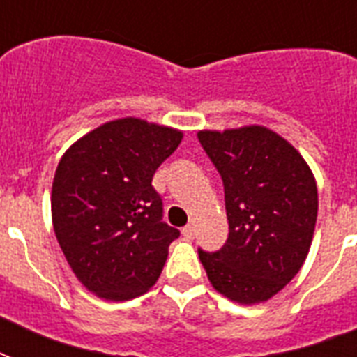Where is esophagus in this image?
Masks as SVG:
<instances>
[{
	"label": "esophagus",
	"instance_id": "obj_1",
	"mask_svg": "<svg viewBox=\"0 0 357 357\" xmlns=\"http://www.w3.org/2000/svg\"><path fill=\"white\" fill-rule=\"evenodd\" d=\"M181 234H183L185 238H189V241H190V238H195V228H192V226L189 224V226H185Z\"/></svg>",
	"mask_w": 357,
	"mask_h": 357
}]
</instances>
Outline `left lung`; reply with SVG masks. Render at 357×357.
<instances>
[{"instance_id": "obj_1", "label": "left lung", "mask_w": 357, "mask_h": 357, "mask_svg": "<svg viewBox=\"0 0 357 357\" xmlns=\"http://www.w3.org/2000/svg\"><path fill=\"white\" fill-rule=\"evenodd\" d=\"M202 148L224 183L229 234L217 252L198 255L218 293L257 304L272 298L304 265L319 196L307 162L271 129L200 131Z\"/></svg>"}]
</instances>
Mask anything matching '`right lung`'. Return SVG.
Wrapping results in <instances>:
<instances>
[{
	"instance_id": "right-lung-1",
	"label": "right lung",
	"mask_w": 357,
	"mask_h": 357,
	"mask_svg": "<svg viewBox=\"0 0 357 357\" xmlns=\"http://www.w3.org/2000/svg\"><path fill=\"white\" fill-rule=\"evenodd\" d=\"M183 135L139 119L107 122L72 144L52 189L53 229L83 285L129 300L157 282L179 229L162 222L151 179Z\"/></svg>"
}]
</instances>
